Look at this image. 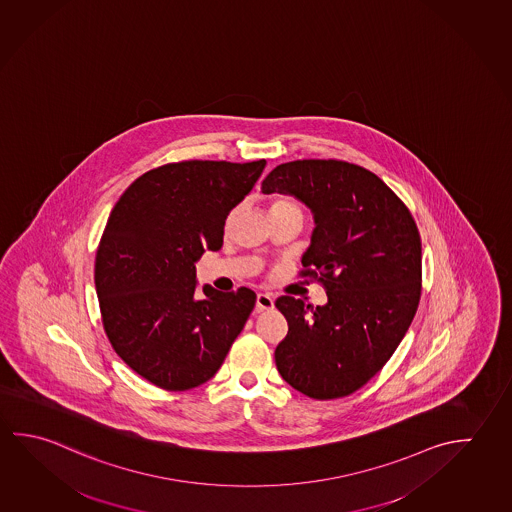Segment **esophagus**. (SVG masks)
I'll return each mask as SVG.
<instances>
[{
	"label": "esophagus",
	"instance_id": "esophagus-1",
	"mask_svg": "<svg viewBox=\"0 0 512 512\" xmlns=\"http://www.w3.org/2000/svg\"><path fill=\"white\" fill-rule=\"evenodd\" d=\"M273 296L268 295V293H259L257 295V302H255V311L260 313V311H269V309H273Z\"/></svg>",
	"mask_w": 512,
	"mask_h": 512
}]
</instances>
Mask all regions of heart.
I'll return each mask as SVG.
<instances>
[{"mask_svg": "<svg viewBox=\"0 0 512 512\" xmlns=\"http://www.w3.org/2000/svg\"><path fill=\"white\" fill-rule=\"evenodd\" d=\"M271 210H291V212H300L302 214V208L298 205V201L291 198L273 199Z\"/></svg>", "mask_w": 512, "mask_h": 512, "instance_id": "1", "label": "heart"}]
</instances>
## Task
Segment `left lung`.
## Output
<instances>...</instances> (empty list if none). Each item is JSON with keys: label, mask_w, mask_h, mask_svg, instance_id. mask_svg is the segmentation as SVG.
Returning <instances> with one entry per match:
<instances>
[{"label": "left lung", "mask_w": 512, "mask_h": 512, "mask_svg": "<svg viewBox=\"0 0 512 512\" xmlns=\"http://www.w3.org/2000/svg\"><path fill=\"white\" fill-rule=\"evenodd\" d=\"M262 192L291 194L313 212L300 277L327 304L278 296L289 331L275 349L280 376L327 401L359 390L394 354L421 300V235L410 210L374 172L341 160L282 163Z\"/></svg>", "instance_id": "obj_1"}]
</instances>
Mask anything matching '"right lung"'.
I'll use <instances>...</instances> for the list:
<instances>
[{"mask_svg": "<svg viewBox=\"0 0 512 512\" xmlns=\"http://www.w3.org/2000/svg\"><path fill=\"white\" fill-rule=\"evenodd\" d=\"M264 167L167 163L133 181L109 214L95 257L102 325L127 367L163 390L214 377L255 307L248 287L201 295L194 264L221 250L226 217Z\"/></svg>", "mask_w": 512, "mask_h": 512, "instance_id": "right-lung-1", "label": "right lung"}]
</instances>
